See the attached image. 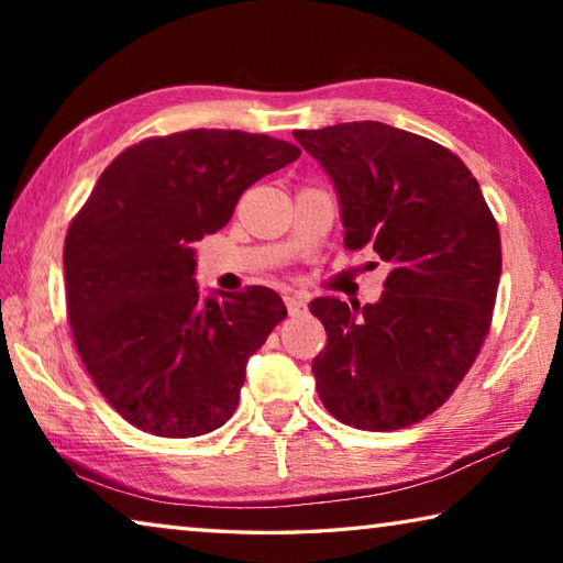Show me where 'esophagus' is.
<instances>
[{
  "instance_id": "1",
  "label": "esophagus",
  "mask_w": 563,
  "mask_h": 563,
  "mask_svg": "<svg viewBox=\"0 0 563 563\" xmlns=\"http://www.w3.org/2000/svg\"><path fill=\"white\" fill-rule=\"evenodd\" d=\"M285 308H288L290 316H300V312H305V300L298 298V295H288L285 298Z\"/></svg>"
}]
</instances>
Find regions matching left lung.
Wrapping results in <instances>:
<instances>
[{
  "label": "left lung",
  "instance_id": "left-lung-1",
  "mask_svg": "<svg viewBox=\"0 0 563 563\" xmlns=\"http://www.w3.org/2000/svg\"><path fill=\"white\" fill-rule=\"evenodd\" d=\"M330 176L345 247L389 263L375 305L316 298L328 332L318 395L350 427L389 432L442 407L489 332L501 275L497 221L452 151L379 121L292 131Z\"/></svg>",
  "mask_w": 563,
  "mask_h": 563
}]
</instances>
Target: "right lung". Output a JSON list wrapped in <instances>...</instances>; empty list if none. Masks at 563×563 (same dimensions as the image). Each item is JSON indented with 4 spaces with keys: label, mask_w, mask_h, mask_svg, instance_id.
<instances>
[{
    "label": "right lung",
    "mask_w": 563,
    "mask_h": 563,
    "mask_svg": "<svg viewBox=\"0 0 563 563\" xmlns=\"http://www.w3.org/2000/svg\"><path fill=\"white\" fill-rule=\"evenodd\" d=\"M300 148L265 133L190 129L111 161L64 243L66 312L107 402L156 437H198L233 417L245 365L288 316L253 285L201 298L194 243L231 221L255 180Z\"/></svg>",
    "instance_id": "add662e5"
}]
</instances>
